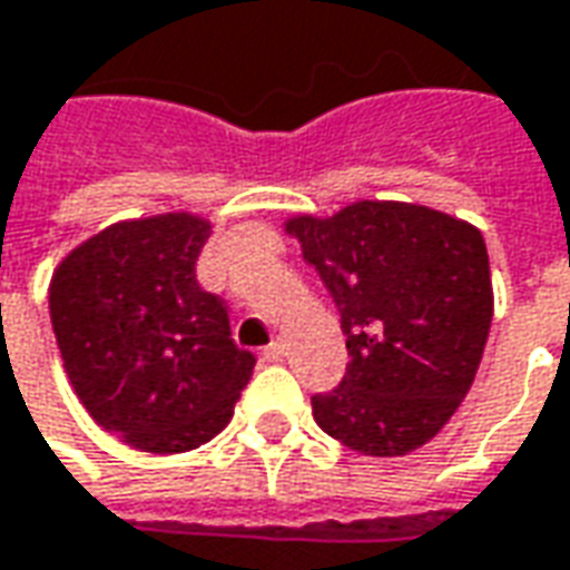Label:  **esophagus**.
<instances>
[{
    "mask_svg": "<svg viewBox=\"0 0 570 570\" xmlns=\"http://www.w3.org/2000/svg\"><path fill=\"white\" fill-rule=\"evenodd\" d=\"M284 355H286V340L284 336H274L268 346H265V358H268V362H281Z\"/></svg>",
    "mask_w": 570,
    "mask_h": 570,
    "instance_id": "34e87169",
    "label": "esophagus"
}]
</instances>
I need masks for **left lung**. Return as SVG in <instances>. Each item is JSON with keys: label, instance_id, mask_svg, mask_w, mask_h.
Here are the masks:
<instances>
[{"label": "left lung", "instance_id": "8db88e82", "mask_svg": "<svg viewBox=\"0 0 570 570\" xmlns=\"http://www.w3.org/2000/svg\"><path fill=\"white\" fill-rule=\"evenodd\" d=\"M331 289L350 365L312 396L317 428L362 455L431 443L468 396L493 321L487 243L428 205L362 199L286 220Z\"/></svg>", "mask_w": 570, "mask_h": 570}]
</instances>
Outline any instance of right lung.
Returning a JSON list of instances; mask_svg holds the SVG:
<instances>
[{
	"label": "right lung",
	"instance_id": "1",
	"mask_svg": "<svg viewBox=\"0 0 570 570\" xmlns=\"http://www.w3.org/2000/svg\"><path fill=\"white\" fill-rule=\"evenodd\" d=\"M212 224L189 212L118 220L80 243L49 284L73 393L127 446L174 455L227 428L255 355L227 305L196 281Z\"/></svg>",
	"mask_w": 570,
	"mask_h": 570
}]
</instances>
